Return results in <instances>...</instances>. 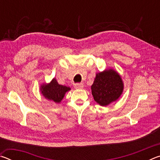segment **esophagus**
Here are the masks:
<instances>
[{"label": "esophagus", "mask_w": 160, "mask_h": 160, "mask_svg": "<svg viewBox=\"0 0 160 160\" xmlns=\"http://www.w3.org/2000/svg\"><path fill=\"white\" fill-rule=\"evenodd\" d=\"M83 84L82 83H77L75 84V89H82L83 88Z\"/></svg>", "instance_id": "obj_1"}]
</instances>
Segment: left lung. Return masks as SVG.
<instances>
[{
	"label": "left lung",
	"mask_w": 160,
	"mask_h": 160,
	"mask_svg": "<svg viewBox=\"0 0 160 160\" xmlns=\"http://www.w3.org/2000/svg\"><path fill=\"white\" fill-rule=\"evenodd\" d=\"M91 90L95 102L105 107L119 98L123 92V83L117 72L109 69L96 74Z\"/></svg>",
	"instance_id": "obj_1"
}]
</instances>
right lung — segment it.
<instances>
[{"label": "right lung", "instance_id": "1", "mask_svg": "<svg viewBox=\"0 0 160 160\" xmlns=\"http://www.w3.org/2000/svg\"><path fill=\"white\" fill-rule=\"evenodd\" d=\"M69 90H70L69 87L59 85L56 78H53L48 84H43L40 88L43 96L55 103H60L65 94Z\"/></svg>", "mask_w": 160, "mask_h": 160}]
</instances>
